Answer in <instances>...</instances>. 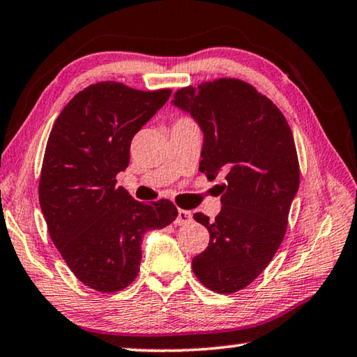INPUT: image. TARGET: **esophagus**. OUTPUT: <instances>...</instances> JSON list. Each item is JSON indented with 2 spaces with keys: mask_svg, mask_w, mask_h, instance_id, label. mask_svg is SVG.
Here are the masks:
<instances>
[{
  "mask_svg": "<svg viewBox=\"0 0 357 357\" xmlns=\"http://www.w3.org/2000/svg\"><path fill=\"white\" fill-rule=\"evenodd\" d=\"M192 220V213L190 211H185V209H178V217L176 220H174V223L176 225H185V223H189Z\"/></svg>",
  "mask_w": 357,
  "mask_h": 357,
  "instance_id": "esophagus-1",
  "label": "esophagus"
}]
</instances>
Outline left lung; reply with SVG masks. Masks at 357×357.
Here are the masks:
<instances>
[{"instance_id": "1", "label": "left lung", "mask_w": 357, "mask_h": 357, "mask_svg": "<svg viewBox=\"0 0 357 357\" xmlns=\"http://www.w3.org/2000/svg\"><path fill=\"white\" fill-rule=\"evenodd\" d=\"M172 104L187 112L203 132L200 172L225 174L222 209L208 228L209 245L192 269L215 293H236L257 279L287 233L299 189V162L285 116L266 96L238 78H219L174 93Z\"/></svg>"}]
</instances>
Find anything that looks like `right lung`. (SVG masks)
Masks as SVG:
<instances>
[{"label": "right lung", "mask_w": 357, "mask_h": 357, "mask_svg": "<svg viewBox=\"0 0 357 357\" xmlns=\"http://www.w3.org/2000/svg\"><path fill=\"white\" fill-rule=\"evenodd\" d=\"M170 89L138 91L100 82L75 94L48 137L39 203L48 233L84 285L121 291L137 279L142 241L176 219L172 202L140 203L116 174L130 159V142L170 98Z\"/></svg>", "instance_id": "1"}]
</instances>
